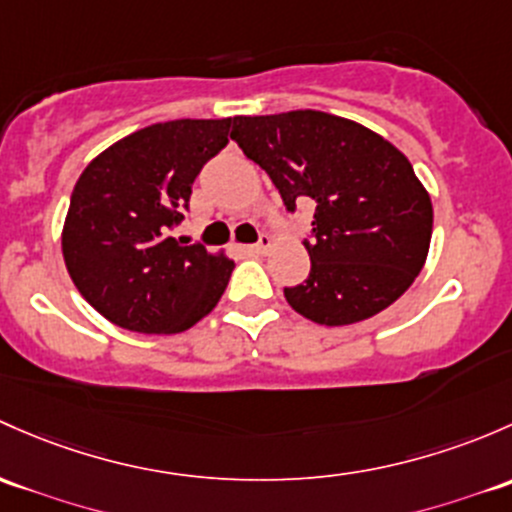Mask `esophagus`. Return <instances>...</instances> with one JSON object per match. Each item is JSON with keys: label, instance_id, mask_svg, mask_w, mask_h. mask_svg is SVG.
Here are the masks:
<instances>
[{"label": "esophagus", "instance_id": "obj_1", "mask_svg": "<svg viewBox=\"0 0 512 512\" xmlns=\"http://www.w3.org/2000/svg\"><path fill=\"white\" fill-rule=\"evenodd\" d=\"M270 247H272V238H270V235H262L260 242H255V245L247 247V252H250V255H265Z\"/></svg>", "mask_w": 512, "mask_h": 512}]
</instances>
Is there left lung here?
Masks as SVG:
<instances>
[{
    "mask_svg": "<svg viewBox=\"0 0 512 512\" xmlns=\"http://www.w3.org/2000/svg\"><path fill=\"white\" fill-rule=\"evenodd\" d=\"M230 137L270 174L289 211L314 201L306 282L289 306L321 326H348L410 289L432 240V198L410 159L373 129L321 110L233 117Z\"/></svg>",
    "mask_w": 512,
    "mask_h": 512,
    "instance_id": "left-lung-1",
    "label": "left lung"
}]
</instances>
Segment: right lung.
Here are the masks:
<instances>
[{
  "label": "right lung",
  "mask_w": 512,
  "mask_h": 512,
  "mask_svg": "<svg viewBox=\"0 0 512 512\" xmlns=\"http://www.w3.org/2000/svg\"><path fill=\"white\" fill-rule=\"evenodd\" d=\"M230 127L233 117L157 122L100 152L75 181L63 260L83 299L115 326L181 333L223 297L235 262L169 238V228Z\"/></svg>",
  "instance_id": "obj_1"
}]
</instances>
